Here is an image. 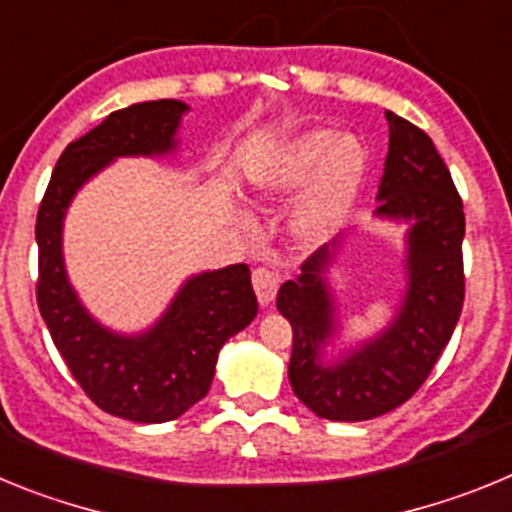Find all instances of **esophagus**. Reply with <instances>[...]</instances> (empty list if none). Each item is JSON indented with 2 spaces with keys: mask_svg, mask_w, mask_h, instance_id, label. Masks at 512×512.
<instances>
[{
  "mask_svg": "<svg viewBox=\"0 0 512 512\" xmlns=\"http://www.w3.org/2000/svg\"><path fill=\"white\" fill-rule=\"evenodd\" d=\"M251 279H253V289H256V297H259L261 305H269V302L277 297V289H279L277 274H274L271 269H266V266H256Z\"/></svg>",
  "mask_w": 512,
  "mask_h": 512,
  "instance_id": "obj_1",
  "label": "esophagus"
}]
</instances>
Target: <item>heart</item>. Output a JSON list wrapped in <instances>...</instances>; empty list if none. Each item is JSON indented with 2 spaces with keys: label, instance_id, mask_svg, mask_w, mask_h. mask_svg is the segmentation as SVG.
Segmentation results:
<instances>
[{
  "label": "heart",
  "instance_id": "heart-1",
  "mask_svg": "<svg viewBox=\"0 0 512 512\" xmlns=\"http://www.w3.org/2000/svg\"><path fill=\"white\" fill-rule=\"evenodd\" d=\"M366 176V151L359 140L333 130H312L284 143L256 174L261 189L289 194L312 182L295 215L297 238L318 243L346 220Z\"/></svg>",
  "mask_w": 512,
  "mask_h": 512
}]
</instances>
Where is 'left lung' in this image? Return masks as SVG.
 Here are the masks:
<instances>
[{
	"mask_svg": "<svg viewBox=\"0 0 512 512\" xmlns=\"http://www.w3.org/2000/svg\"><path fill=\"white\" fill-rule=\"evenodd\" d=\"M390 151L379 182V217L410 220L408 292L397 318L377 338L338 364L325 366L320 348L330 341L333 297L325 284L333 248L323 246L302 274L279 287L277 307L292 325L289 384L318 418L372 420L400 408L420 390L451 341L464 305V205L433 140L395 112Z\"/></svg>",
	"mask_w": 512,
	"mask_h": 512,
	"instance_id": "left-lung-1",
	"label": "left lung"
}]
</instances>
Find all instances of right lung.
<instances>
[{
    "mask_svg": "<svg viewBox=\"0 0 512 512\" xmlns=\"http://www.w3.org/2000/svg\"><path fill=\"white\" fill-rule=\"evenodd\" d=\"M189 107L176 99L130 104L69 143L58 158L35 223L38 307L81 390L104 413L133 423H166L210 390L223 343L259 310L251 269L233 264L187 279L164 318L143 336H117L81 307L63 269L66 207L89 176L117 156L174 151L176 128Z\"/></svg>",
    "mask_w": 512,
    "mask_h": 512,
    "instance_id": "1",
    "label": "right lung"
}]
</instances>
